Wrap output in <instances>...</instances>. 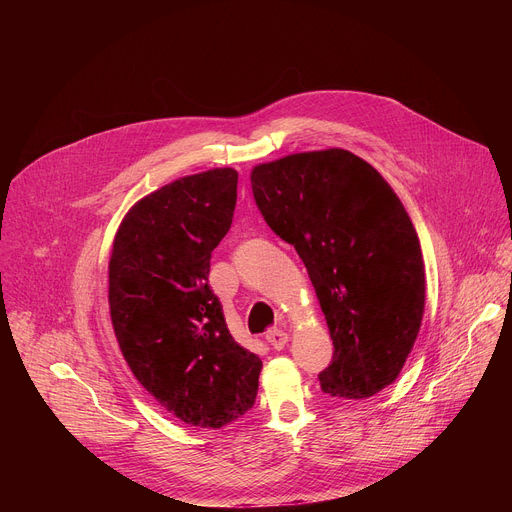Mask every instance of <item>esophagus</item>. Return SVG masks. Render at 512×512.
<instances>
[{"label":"esophagus","instance_id":"esophagus-1","mask_svg":"<svg viewBox=\"0 0 512 512\" xmlns=\"http://www.w3.org/2000/svg\"><path fill=\"white\" fill-rule=\"evenodd\" d=\"M265 340H267L275 350H281V348L285 346V342H287V332H283V330H279V328H273V330H269V332L265 334Z\"/></svg>","mask_w":512,"mask_h":512}]
</instances>
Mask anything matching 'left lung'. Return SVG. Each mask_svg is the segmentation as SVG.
Masks as SVG:
<instances>
[{"instance_id":"obj_1","label":"left lung","mask_w":512,"mask_h":512,"mask_svg":"<svg viewBox=\"0 0 512 512\" xmlns=\"http://www.w3.org/2000/svg\"><path fill=\"white\" fill-rule=\"evenodd\" d=\"M271 231L294 245L334 354L318 375L336 399H367L401 373L425 304L417 233L385 178L346 150L294 154L251 174Z\"/></svg>"}]
</instances>
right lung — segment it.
<instances>
[{"instance_id":"obj_1","label":"right lung","mask_w":512,"mask_h":512,"mask_svg":"<svg viewBox=\"0 0 512 512\" xmlns=\"http://www.w3.org/2000/svg\"><path fill=\"white\" fill-rule=\"evenodd\" d=\"M239 174L218 168L141 198L123 218L109 261V310L131 373L166 411L218 429L257 397L261 358L231 336L208 285L229 233Z\"/></svg>"}]
</instances>
